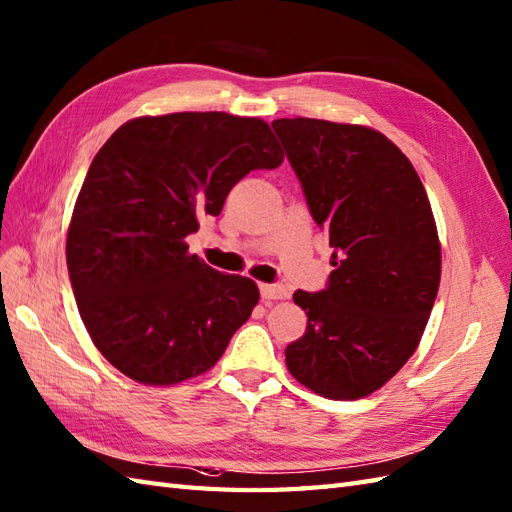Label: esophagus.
Returning <instances> with one entry per match:
<instances>
[{
	"mask_svg": "<svg viewBox=\"0 0 512 512\" xmlns=\"http://www.w3.org/2000/svg\"><path fill=\"white\" fill-rule=\"evenodd\" d=\"M259 292H261V299H266V301H277V299H285V296H288V290L277 283H261Z\"/></svg>",
	"mask_w": 512,
	"mask_h": 512,
	"instance_id": "esophagus-1",
	"label": "esophagus"
}]
</instances>
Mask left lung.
I'll return each mask as SVG.
<instances>
[{"label":"left lung","mask_w":512,"mask_h":512,"mask_svg":"<svg viewBox=\"0 0 512 512\" xmlns=\"http://www.w3.org/2000/svg\"><path fill=\"white\" fill-rule=\"evenodd\" d=\"M312 218L334 248L323 292H294L305 334L288 344L296 382L329 399L382 388L417 351L441 283V242L410 159L377 130L272 122Z\"/></svg>","instance_id":"1"}]
</instances>
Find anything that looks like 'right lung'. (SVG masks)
I'll return each mask as SVG.
<instances>
[{"label": "right lung", "mask_w": 512, "mask_h": 512, "mask_svg": "<svg viewBox=\"0 0 512 512\" xmlns=\"http://www.w3.org/2000/svg\"><path fill=\"white\" fill-rule=\"evenodd\" d=\"M283 150L259 117L170 113L122 124L91 161L67 231V270L95 347L117 371L172 386L216 364L257 283L189 255L237 181Z\"/></svg>", "instance_id": "right-lung-1"}]
</instances>
